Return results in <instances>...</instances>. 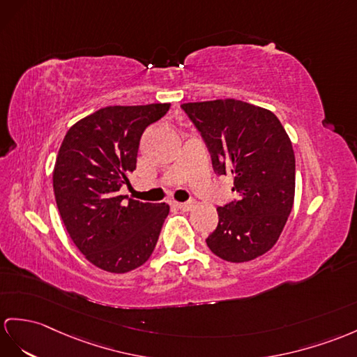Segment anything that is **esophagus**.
<instances>
[{"label":"esophagus","mask_w":357,"mask_h":357,"mask_svg":"<svg viewBox=\"0 0 357 357\" xmlns=\"http://www.w3.org/2000/svg\"><path fill=\"white\" fill-rule=\"evenodd\" d=\"M176 206L180 208V211L188 212V211H190V208L195 206V203L194 202H185V203H176Z\"/></svg>","instance_id":"esophagus-1"}]
</instances>
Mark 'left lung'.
I'll return each instance as SVG.
<instances>
[{
    "label": "left lung",
    "mask_w": 357,
    "mask_h": 357,
    "mask_svg": "<svg viewBox=\"0 0 357 357\" xmlns=\"http://www.w3.org/2000/svg\"><path fill=\"white\" fill-rule=\"evenodd\" d=\"M202 135L218 176L231 174L238 198L216 208L218 225L206 239L227 262H248L279 239L292 211L295 155L273 112L239 100L181 104Z\"/></svg>",
    "instance_id": "8db88e82"
}]
</instances>
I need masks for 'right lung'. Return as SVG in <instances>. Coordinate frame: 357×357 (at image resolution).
Segmentation results:
<instances>
[{"mask_svg":"<svg viewBox=\"0 0 357 357\" xmlns=\"http://www.w3.org/2000/svg\"><path fill=\"white\" fill-rule=\"evenodd\" d=\"M169 106L100 109L69 128L60 145L53 172L60 216L77 248L104 271H132L158 244L169 206L126 202L119 189L136 169L144 130Z\"/></svg>","mask_w":357,"mask_h":357,"instance_id":"add662e5","label":"right lung"}]
</instances>
